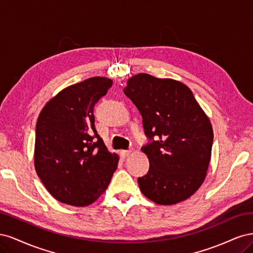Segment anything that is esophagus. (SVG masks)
<instances>
[{"label": "esophagus", "mask_w": 253, "mask_h": 253, "mask_svg": "<svg viewBox=\"0 0 253 253\" xmlns=\"http://www.w3.org/2000/svg\"><path fill=\"white\" fill-rule=\"evenodd\" d=\"M120 154H121V156H122V157L126 158V157H127V156L131 155V151H121V152H120Z\"/></svg>", "instance_id": "obj_1"}]
</instances>
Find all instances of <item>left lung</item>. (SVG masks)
<instances>
[{
	"instance_id": "8db88e82",
	"label": "left lung",
	"mask_w": 253,
	"mask_h": 253,
	"mask_svg": "<svg viewBox=\"0 0 253 253\" xmlns=\"http://www.w3.org/2000/svg\"><path fill=\"white\" fill-rule=\"evenodd\" d=\"M125 95L142 116L149 142L141 151L150 169L138 177L141 192L158 205L187 200L202 186L213 142L209 118L185 84L149 74L127 80Z\"/></svg>"
}]
</instances>
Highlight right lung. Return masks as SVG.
I'll use <instances>...</instances> for the list:
<instances>
[{"label": "right lung", "instance_id": "obj_1", "mask_svg": "<svg viewBox=\"0 0 253 253\" xmlns=\"http://www.w3.org/2000/svg\"><path fill=\"white\" fill-rule=\"evenodd\" d=\"M113 81L93 77L61 90L41 111L36 126L35 168L57 201L93 204L108 188L118 156L95 127L94 106Z\"/></svg>", "mask_w": 253, "mask_h": 253}]
</instances>
